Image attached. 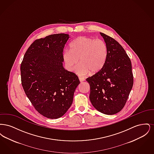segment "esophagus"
<instances>
[{
    "instance_id": "esophagus-1",
    "label": "esophagus",
    "mask_w": 154,
    "mask_h": 154,
    "mask_svg": "<svg viewBox=\"0 0 154 154\" xmlns=\"http://www.w3.org/2000/svg\"><path fill=\"white\" fill-rule=\"evenodd\" d=\"M79 80L80 82H82V81H85V79L84 78H82V77H79Z\"/></svg>"
}]
</instances>
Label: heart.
I'll return each mask as SVG.
<instances>
[{"label": "heart", "instance_id": "obj_1", "mask_svg": "<svg viewBox=\"0 0 154 154\" xmlns=\"http://www.w3.org/2000/svg\"><path fill=\"white\" fill-rule=\"evenodd\" d=\"M108 55V47L103 40L80 36L70 44V50L63 52V59L69 70H73L79 59L80 64L76 69L77 73L80 75H94L102 70Z\"/></svg>", "mask_w": 154, "mask_h": 154}]
</instances>
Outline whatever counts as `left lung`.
Returning <instances> with one entry per match:
<instances>
[{
    "label": "left lung",
    "mask_w": 154,
    "mask_h": 154,
    "mask_svg": "<svg viewBox=\"0 0 154 154\" xmlns=\"http://www.w3.org/2000/svg\"><path fill=\"white\" fill-rule=\"evenodd\" d=\"M100 33L107 45L108 58L102 70L86 81L90 85L89 99L93 106L102 113L112 115L124 108L132 89V64L121 44Z\"/></svg>",
    "instance_id": "left-lung-1"
}]
</instances>
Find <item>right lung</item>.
Listing matches in <instances>:
<instances>
[{"label":"right lung","instance_id":"right-lung-1","mask_svg":"<svg viewBox=\"0 0 154 154\" xmlns=\"http://www.w3.org/2000/svg\"><path fill=\"white\" fill-rule=\"evenodd\" d=\"M69 36L65 33L37 39L25 52L21 64L25 93L45 117L57 119L70 107L80 84L77 75L63 66V52Z\"/></svg>","mask_w":154,"mask_h":154}]
</instances>
